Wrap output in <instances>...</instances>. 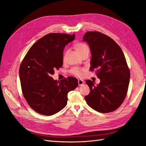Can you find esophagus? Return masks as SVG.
Wrapping results in <instances>:
<instances>
[{"mask_svg":"<svg viewBox=\"0 0 146 146\" xmlns=\"http://www.w3.org/2000/svg\"><path fill=\"white\" fill-rule=\"evenodd\" d=\"M78 86H82L84 84V82L82 80H81V79H78Z\"/></svg>","mask_w":146,"mask_h":146,"instance_id":"34e87169","label":"esophagus"}]
</instances>
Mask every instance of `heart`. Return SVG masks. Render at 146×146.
I'll use <instances>...</instances> for the list:
<instances>
[{"mask_svg":"<svg viewBox=\"0 0 146 146\" xmlns=\"http://www.w3.org/2000/svg\"><path fill=\"white\" fill-rule=\"evenodd\" d=\"M74 47H75V49H76V52L80 55H82L85 52L90 51L89 46H88L86 43H84V42H78V43L76 44V45H75ZM83 72V69H79L77 68H72L70 71V74H72L74 75V76H76L78 77H80L82 76Z\"/></svg>","mask_w":146,"mask_h":146,"instance_id":"heart-1","label":"heart"}]
</instances>
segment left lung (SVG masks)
Instances as JSON below:
<instances>
[{
	"mask_svg": "<svg viewBox=\"0 0 146 146\" xmlns=\"http://www.w3.org/2000/svg\"><path fill=\"white\" fill-rule=\"evenodd\" d=\"M83 40L91 51L90 70H96L100 80L97 86L91 80L86 81L90 93L85 100L99 113L113 111L123 103L129 88L130 73L124 54L112 38L99 32H87Z\"/></svg>",
	"mask_w": 146,
	"mask_h": 146,
	"instance_id": "1",
	"label": "left lung"
}]
</instances>
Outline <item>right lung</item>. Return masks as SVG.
<instances>
[{"label":"right lung","mask_w":146,"mask_h":146,"mask_svg":"<svg viewBox=\"0 0 146 146\" xmlns=\"http://www.w3.org/2000/svg\"><path fill=\"white\" fill-rule=\"evenodd\" d=\"M76 35L48 33L30 47L19 68L22 92L34 111L51 116L64 108L68 94L78 86L77 79L68 77L60 82L51 75L63 65V50Z\"/></svg>","instance_id":"obj_1"}]
</instances>
